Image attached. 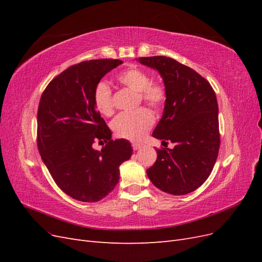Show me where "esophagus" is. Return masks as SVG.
Returning a JSON list of instances; mask_svg holds the SVG:
<instances>
[{"mask_svg":"<svg viewBox=\"0 0 262 262\" xmlns=\"http://www.w3.org/2000/svg\"><path fill=\"white\" fill-rule=\"evenodd\" d=\"M132 147H133L134 150H137V149H139V148L142 147V143H139V142H133V143H132Z\"/></svg>","mask_w":262,"mask_h":262,"instance_id":"obj_1","label":"esophagus"}]
</instances>
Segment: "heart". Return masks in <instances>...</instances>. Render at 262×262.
<instances>
[{
  "label": "heart",
  "mask_w": 262,
  "mask_h": 262,
  "mask_svg": "<svg viewBox=\"0 0 262 262\" xmlns=\"http://www.w3.org/2000/svg\"><path fill=\"white\" fill-rule=\"evenodd\" d=\"M118 82L138 93V104L144 102L153 109H161L167 94L161 83L150 82V76L146 71L140 68H129L117 76ZM94 102L97 110L105 116L114 113L113 95L110 87L100 82L94 92ZM154 117L147 108H139L132 113L118 115L112 122V129L118 138L125 140H139L153 125Z\"/></svg>",
  "instance_id": "b5f03b06"
}]
</instances>
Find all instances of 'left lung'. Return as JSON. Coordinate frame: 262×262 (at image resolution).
Listing matches in <instances>:
<instances>
[{
    "instance_id": "obj_1",
    "label": "left lung",
    "mask_w": 262,
    "mask_h": 262,
    "mask_svg": "<svg viewBox=\"0 0 262 262\" xmlns=\"http://www.w3.org/2000/svg\"><path fill=\"white\" fill-rule=\"evenodd\" d=\"M157 70L166 94L163 117L152 136L173 148L157 150L156 162L146 170L152 184L173 195L194 191L208 179L220 149L219 106L210 83L194 70L171 58L137 59Z\"/></svg>"
}]
</instances>
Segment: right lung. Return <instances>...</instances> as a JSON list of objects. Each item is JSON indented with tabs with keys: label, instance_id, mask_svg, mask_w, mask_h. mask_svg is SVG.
<instances>
[{
	"label": "right lung",
	"instance_id": "right-lung-1",
	"mask_svg": "<svg viewBox=\"0 0 262 262\" xmlns=\"http://www.w3.org/2000/svg\"><path fill=\"white\" fill-rule=\"evenodd\" d=\"M121 60H90L68 68L46 87L38 107L37 144L55 184L71 198L97 202L119 181V166L132 155L128 140L112 131L94 102L99 81ZM95 140L107 144L92 148Z\"/></svg>",
	"mask_w": 262,
	"mask_h": 262
}]
</instances>
